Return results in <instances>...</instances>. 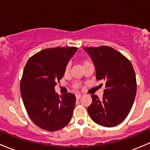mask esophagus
<instances>
[{
    "mask_svg": "<svg viewBox=\"0 0 150 150\" xmlns=\"http://www.w3.org/2000/svg\"><path fill=\"white\" fill-rule=\"evenodd\" d=\"M75 97H76V99H80V98L81 97V93H77V94H75Z\"/></svg>",
    "mask_w": 150,
    "mask_h": 150,
    "instance_id": "obj_1",
    "label": "esophagus"
}]
</instances>
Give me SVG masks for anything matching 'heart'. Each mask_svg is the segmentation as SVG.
<instances>
[{"instance_id": "1", "label": "heart", "mask_w": 150, "mask_h": 150, "mask_svg": "<svg viewBox=\"0 0 150 150\" xmlns=\"http://www.w3.org/2000/svg\"><path fill=\"white\" fill-rule=\"evenodd\" d=\"M88 63H90V62H89L88 60H87V59L82 60L83 66L86 65V64H88ZM69 71H70V65H69V64H67L65 66V67H64V75H68V74H69ZM79 87H80L79 83H76L74 84V88H79Z\"/></svg>"}]
</instances>
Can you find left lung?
Here are the masks:
<instances>
[{"mask_svg": "<svg viewBox=\"0 0 150 150\" xmlns=\"http://www.w3.org/2000/svg\"><path fill=\"white\" fill-rule=\"evenodd\" d=\"M96 67V78L105 81L102 99L92 94L88 112L93 122L114 127L125 120L137 93V79L131 62L112 47H83ZM102 86V83L101 84Z\"/></svg>", "mask_w": 150, "mask_h": 150, "instance_id": "8db88e82", "label": "left lung"}]
</instances>
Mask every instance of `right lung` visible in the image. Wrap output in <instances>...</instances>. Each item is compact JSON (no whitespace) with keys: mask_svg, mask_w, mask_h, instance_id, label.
Here are the masks:
<instances>
[{"mask_svg":"<svg viewBox=\"0 0 150 150\" xmlns=\"http://www.w3.org/2000/svg\"><path fill=\"white\" fill-rule=\"evenodd\" d=\"M77 50L69 46L43 49L32 56L24 68L20 81L22 101L30 119L42 129L59 131L70 122L75 96L71 93L59 96L55 86Z\"/></svg>","mask_w":150,"mask_h":150,"instance_id":"add662e5","label":"right lung"}]
</instances>
